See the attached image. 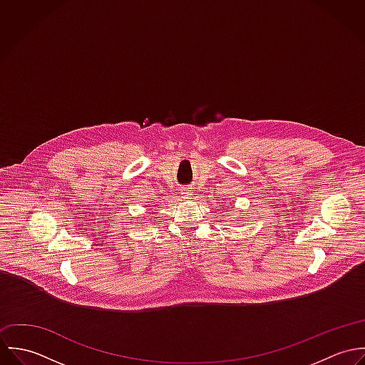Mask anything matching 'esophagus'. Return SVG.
I'll return each instance as SVG.
<instances>
[{
  "label": "esophagus",
  "instance_id": "esophagus-1",
  "mask_svg": "<svg viewBox=\"0 0 365 365\" xmlns=\"http://www.w3.org/2000/svg\"><path fill=\"white\" fill-rule=\"evenodd\" d=\"M181 194H182V195H185V197H187V195H192V192H191V191H190V190H187V191H184V192H181Z\"/></svg>",
  "mask_w": 365,
  "mask_h": 365
}]
</instances>
